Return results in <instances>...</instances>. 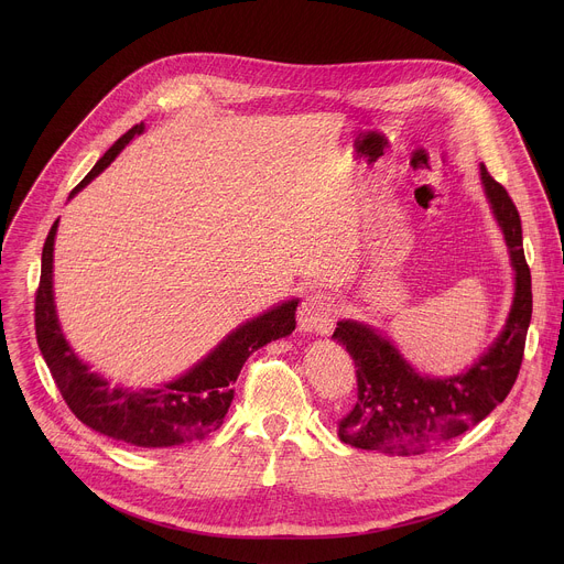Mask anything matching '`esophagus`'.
I'll use <instances>...</instances> for the list:
<instances>
[{"instance_id": "obj_1", "label": "esophagus", "mask_w": 564, "mask_h": 564, "mask_svg": "<svg viewBox=\"0 0 564 564\" xmlns=\"http://www.w3.org/2000/svg\"><path fill=\"white\" fill-rule=\"evenodd\" d=\"M299 328L310 335H328L337 321V303L326 292H312L299 305Z\"/></svg>"}]
</instances>
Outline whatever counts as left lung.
Segmentation results:
<instances>
[{
  "mask_svg": "<svg viewBox=\"0 0 564 564\" xmlns=\"http://www.w3.org/2000/svg\"><path fill=\"white\" fill-rule=\"evenodd\" d=\"M479 172L516 270V296L507 326L466 372L435 379L417 375L377 330L357 321H339L333 337L346 346L357 368V404L339 422V437L355 448L397 455L435 448L485 420L518 379L533 310L522 225L507 189L485 165Z\"/></svg>",
  "mask_w": 564,
  "mask_h": 564,
  "instance_id": "1",
  "label": "left lung"
}]
</instances>
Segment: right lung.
Here are the masks:
<instances>
[{
	"mask_svg": "<svg viewBox=\"0 0 564 564\" xmlns=\"http://www.w3.org/2000/svg\"><path fill=\"white\" fill-rule=\"evenodd\" d=\"M142 131L144 124H135L120 135L70 196L91 183L124 144ZM55 231L57 220L42 250V274L35 292L37 346L70 413L111 440L140 448H167L207 437L220 429L234 399L231 383L238 379L248 357L265 344L292 335L296 328L294 312L299 301L292 299L236 328L176 381L142 390L109 386L107 379L91 372L87 364L75 357L59 330L53 301Z\"/></svg>",
	"mask_w": 564,
	"mask_h": 564,
	"instance_id": "obj_1",
	"label": "right lung"
}]
</instances>
